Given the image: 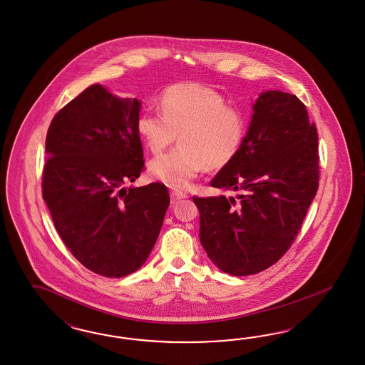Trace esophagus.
Listing matches in <instances>:
<instances>
[{
    "label": "esophagus",
    "mask_w": 365,
    "mask_h": 365,
    "mask_svg": "<svg viewBox=\"0 0 365 365\" xmlns=\"http://www.w3.org/2000/svg\"><path fill=\"white\" fill-rule=\"evenodd\" d=\"M186 197H187V195H186L185 192L174 190V191H171V203H177L180 199L186 198Z\"/></svg>",
    "instance_id": "obj_1"
}]
</instances>
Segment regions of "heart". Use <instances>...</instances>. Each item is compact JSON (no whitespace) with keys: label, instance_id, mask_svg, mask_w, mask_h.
<instances>
[{"label":"heart","instance_id":"1","mask_svg":"<svg viewBox=\"0 0 365 365\" xmlns=\"http://www.w3.org/2000/svg\"><path fill=\"white\" fill-rule=\"evenodd\" d=\"M160 110L142 112L136 133L153 154L179 138V147L150 162L151 177L174 188H186L202 170H220L238 155L247 133V118L229 106L221 92L199 83L165 89Z\"/></svg>","mask_w":365,"mask_h":365}]
</instances>
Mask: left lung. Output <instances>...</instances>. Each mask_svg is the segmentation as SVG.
Masks as SVG:
<instances>
[{
    "instance_id": "obj_1",
    "label": "left lung",
    "mask_w": 365,
    "mask_h": 365,
    "mask_svg": "<svg viewBox=\"0 0 365 365\" xmlns=\"http://www.w3.org/2000/svg\"><path fill=\"white\" fill-rule=\"evenodd\" d=\"M238 155L211 186L240 191V202L192 197L199 238L212 264L232 276H250L274 265L299 234L319 188L320 155L305 104L281 91H266Z\"/></svg>"
}]
</instances>
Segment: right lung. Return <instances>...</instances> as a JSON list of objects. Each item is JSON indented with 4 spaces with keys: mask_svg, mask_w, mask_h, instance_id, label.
Returning a JSON list of instances; mask_svg holds the SVG:
<instances>
[{
    "mask_svg": "<svg viewBox=\"0 0 365 365\" xmlns=\"http://www.w3.org/2000/svg\"><path fill=\"white\" fill-rule=\"evenodd\" d=\"M139 110V100L93 84L56 113L45 139L43 198L69 252L99 276L143 265L170 205L163 183L123 187L144 170Z\"/></svg>",
    "mask_w": 365,
    "mask_h": 365,
    "instance_id": "add662e5",
    "label": "right lung"
}]
</instances>
